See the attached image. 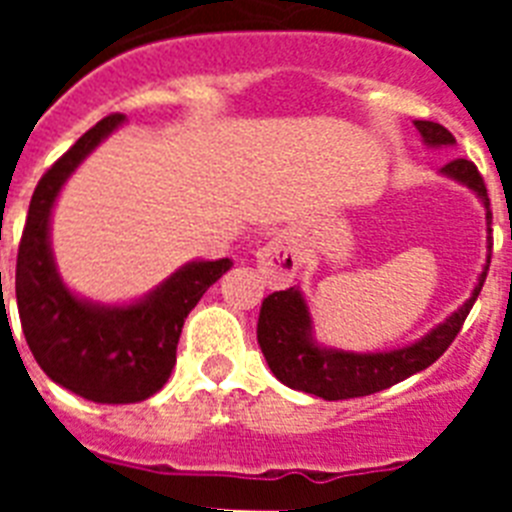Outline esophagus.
<instances>
[{"label":"esophagus","instance_id":"obj_1","mask_svg":"<svg viewBox=\"0 0 512 512\" xmlns=\"http://www.w3.org/2000/svg\"><path fill=\"white\" fill-rule=\"evenodd\" d=\"M256 266H259L261 277L266 284L274 289H284L295 282L297 277V253L289 238H274L259 248L256 253Z\"/></svg>","mask_w":512,"mask_h":512}]
</instances>
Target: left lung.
<instances>
[{"label": "left lung", "instance_id": "1", "mask_svg": "<svg viewBox=\"0 0 512 512\" xmlns=\"http://www.w3.org/2000/svg\"><path fill=\"white\" fill-rule=\"evenodd\" d=\"M420 138L428 148L456 146L454 135L449 130L431 120H415ZM441 174L461 187L472 189L477 200L485 207L487 220V261L482 266V274L477 277L472 295L459 310H454L449 318L431 328L418 341L408 346L387 348V351H343V348H328L318 343L315 328H312V315L307 307L305 295L300 287H289L282 292L266 297L261 302L259 328L256 338L264 351V359L269 364L271 374L292 390L307 392V395L323 397V400H348V397L374 395L379 390H387L402 379L423 372L443 351L454 343L456 333L461 330L472 310L474 300L482 292L487 269H490L492 253V212L487 187L479 176L477 166L467 158H454L443 166Z\"/></svg>", "mask_w": 512, "mask_h": 512}]
</instances>
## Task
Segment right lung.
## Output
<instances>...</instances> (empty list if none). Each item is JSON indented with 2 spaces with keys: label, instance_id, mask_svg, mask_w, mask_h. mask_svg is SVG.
Wrapping results in <instances>:
<instances>
[{
  "label": "right lung",
  "instance_id": "1",
  "mask_svg": "<svg viewBox=\"0 0 512 512\" xmlns=\"http://www.w3.org/2000/svg\"><path fill=\"white\" fill-rule=\"evenodd\" d=\"M122 122V115L99 120L45 171L27 210L15 274L22 333L40 369L74 395L102 405L148 400L164 387L184 318L233 266L230 259L189 261L148 295L122 305L79 297L63 282L51 248L53 207L81 161Z\"/></svg>",
  "mask_w": 512,
  "mask_h": 512
}]
</instances>
